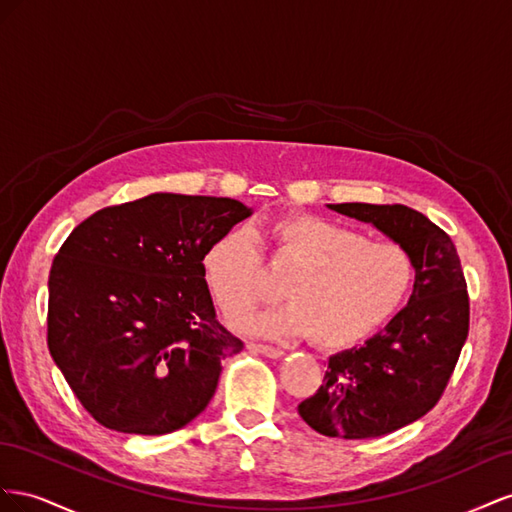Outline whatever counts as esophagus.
<instances>
[{"mask_svg": "<svg viewBox=\"0 0 512 512\" xmlns=\"http://www.w3.org/2000/svg\"><path fill=\"white\" fill-rule=\"evenodd\" d=\"M246 347L251 349V352L264 354V356H268V358H281V356H283V349L272 347V345H264V343H248Z\"/></svg>", "mask_w": 512, "mask_h": 512, "instance_id": "1", "label": "esophagus"}]
</instances>
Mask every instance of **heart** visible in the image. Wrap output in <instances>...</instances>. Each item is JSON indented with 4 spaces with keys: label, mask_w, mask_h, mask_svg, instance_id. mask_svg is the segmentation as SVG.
Returning <instances> with one entry per match:
<instances>
[{
    "label": "heart",
    "mask_w": 512,
    "mask_h": 512,
    "mask_svg": "<svg viewBox=\"0 0 512 512\" xmlns=\"http://www.w3.org/2000/svg\"><path fill=\"white\" fill-rule=\"evenodd\" d=\"M274 266L289 274V304L240 317L257 334H311L324 349H343L399 309L414 283V257L397 242H371L364 233L313 214H287L268 225ZM201 272L225 315H240L276 294L268 283L255 236L236 227L201 257Z\"/></svg>",
    "instance_id": "obj_1"
}]
</instances>
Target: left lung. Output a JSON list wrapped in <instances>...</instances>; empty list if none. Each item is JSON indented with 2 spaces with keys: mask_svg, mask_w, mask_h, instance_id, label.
I'll return each mask as SVG.
<instances>
[{
  "mask_svg": "<svg viewBox=\"0 0 512 512\" xmlns=\"http://www.w3.org/2000/svg\"><path fill=\"white\" fill-rule=\"evenodd\" d=\"M371 223L414 257L410 302L384 330L328 360L324 384L298 405L321 435L367 440L397 431L440 401L470 330V298L457 248L425 214L392 203H330Z\"/></svg>",
  "mask_w": 512,
  "mask_h": 512,
  "instance_id": "left-lung-1",
  "label": "left lung"
}]
</instances>
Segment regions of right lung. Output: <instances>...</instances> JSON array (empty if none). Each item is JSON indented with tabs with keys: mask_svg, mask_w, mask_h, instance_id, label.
Wrapping results in <instances>:
<instances>
[{
	"mask_svg": "<svg viewBox=\"0 0 512 512\" xmlns=\"http://www.w3.org/2000/svg\"><path fill=\"white\" fill-rule=\"evenodd\" d=\"M251 214L229 197L154 193L72 229L49 274L47 343L102 427L165 435L206 410L244 343L216 319L201 257Z\"/></svg>",
	"mask_w": 512,
	"mask_h": 512,
	"instance_id": "obj_1",
	"label": "right lung"
}]
</instances>
